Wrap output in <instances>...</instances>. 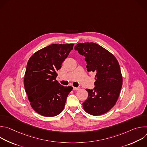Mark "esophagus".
<instances>
[{"instance_id":"obj_1","label":"esophagus","mask_w":147,"mask_h":147,"mask_svg":"<svg viewBox=\"0 0 147 147\" xmlns=\"http://www.w3.org/2000/svg\"><path fill=\"white\" fill-rule=\"evenodd\" d=\"M80 89V88H79V87H73V90H75V91L78 90Z\"/></svg>"}]
</instances>
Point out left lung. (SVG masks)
<instances>
[{"mask_svg":"<svg viewBox=\"0 0 147 147\" xmlns=\"http://www.w3.org/2000/svg\"><path fill=\"white\" fill-rule=\"evenodd\" d=\"M74 49L85 57L87 71L96 73L94 89H86L88 96L82 103L84 109L93 116L108 112L116 104L122 87L123 78L117 60L95 43H79Z\"/></svg>","mask_w":147,"mask_h":147,"instance_id":"obj_1","label":"left lung"}]
</instances>
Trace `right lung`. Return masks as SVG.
<instances>
[{"label":"right lung","instance_id":"obj_1","mask_svg":"<svg viewBox=\"0 0 147 147\" xmlns=\"http://www.w3.org/2000/svg\"><path fill=\"white\" fill-rule=\"evenodd\" d=\"M74 44H52L33 54L27 63L24 88L30 105L38 114L53 117L64 109L72 87L60 85L56 73Z\"/></svg>","mask_w":147,"mask_h":147}]
</instances>
